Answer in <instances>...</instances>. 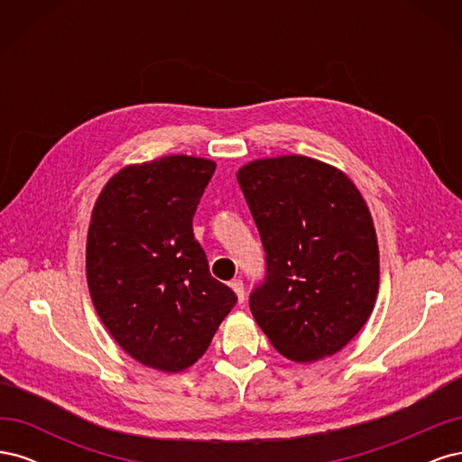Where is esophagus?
Here are the masks:
<instances>
[{
  "label": "esophagus",
  "mask_w": 462,
  "mask_h": 462,
  "mask_svg": "<svg viewBox=\"0 0 462 462\" xmlns=\"http://www.w3.org/2000/svg\"><path fill=\"white\" fill-rule=\"evenodd\" d=\"M229 285H231V289L235 291L236 299H239V304H245V285H243L241 279H233V282H231Z\"/></svg>",
  "instance_id": "1"
}]
</instances>
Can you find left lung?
Listing matches in <instances>:
<instances>
[{"mask_svg":"<svg viewBox=\"0 0 462 462\" xmlns=\"http://www.w3.org/2000/svg\"><path fill=\"white\" fill-rule=\"evenodd\" d=\"M239 185L260 233L265 275L250 312L283 356H331L370 318L380 253L365 199L335 167L304 156L250 162Z\"/></svg>","mask_w":462,"mask_h":462,"instance_id":"1","label":"left lung"}]
</instances>
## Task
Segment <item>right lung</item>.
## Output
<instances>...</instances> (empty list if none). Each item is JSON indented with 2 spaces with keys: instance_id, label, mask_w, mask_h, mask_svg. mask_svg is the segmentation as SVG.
Returning a JSON list of instances; mask_svg holds the SVG:
<instances>
[{
  "instance_id": "add662e5",
  "label": "right lung",
  "mask_w": 462,
  "mask_h": 462,
  "mask_svg": "<svg viewBox=\"0 0 462 462\" xmlns=\"http://www.w3.org/2000/svg\"><path fill=\"white\" fill-rule=\"evenodd\" d=\"M216 163L165 156L129 165L100 192L87 241L94 309L125 353L144 366L194 365L236 302L209 273L192 217Z\"/></svg>"
}]
</instances>
